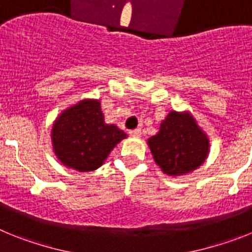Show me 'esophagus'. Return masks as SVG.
Returning a JSON list of instances; mask_svg holds the SVG:
<instances>
[{"mask_svg":"<svg viewBox=\"0 0 252 252\" xmlns=\"http://www.w3.org/2000/svg\"><path fill=\"white\" fill-rule=\"evenodd\" d=\"M130 135L132 137H140L141 136V130H140V128H136V130H131Z\"/></svg>","mask_w":252,"mask_h":252,"instance_id":"obj_1","label":"esophagus"}]
</instances>
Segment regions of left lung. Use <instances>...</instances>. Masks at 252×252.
<instances>
[{
	"label": "left lung",
	"mask_w": 252,
	"mask_h": 252,
	"mask_svg": "<svg viewBox=\"0 0 252 252\" xmlns=\"http://www.w3.org/2000/svg\"><path fill=\"white\" fill-rule=\"evenodd\" d=\"M153 158L162 173L186 175L202 165L209 153V139L189 112L170 111L159 132L148 140Z\"/></svg>",
	"instance_id": "obj_1"
}]
</instances>
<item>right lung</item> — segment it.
I'll list each match as a JSON object with an SVG mask.
<instances>
[{"label":"right lung","instance_id":"add662e5","mask_svg":"<svg viewBox=\"0 0 252 252\" xmlns=\"http://www.w3.org/2000/svg\"><path fill=\"white\" fill-rule=\"evenodd\" d=\"M127 135L104 122L98 99L86 98L60 113L51 128L53 150L64 166L77 171L98 169Z\"/></svg>","mask_w":252,"mask_h":252}]
</instances>
